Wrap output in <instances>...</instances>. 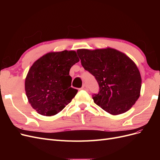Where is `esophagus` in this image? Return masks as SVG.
I'll list each match as a JSON object with an SVG mask.
<instances>
[{
	"label": "esophagus",
	"instance_id": "esophagus-1",
	"mask_svg": "<svg viewBox=\"0 0 160 160\" xmlns=\"http://www.w3.org/2000/svg\"><path fill=\"white\" fill-rule=\"evenodd\" d=\"M81 89L83 90H88V86H87L86 85H83V87L81 88Z\"/></svg>",
	"mask_w": 160,
	"mask_h": 160
}]
</instances>
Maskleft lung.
<instances>
[{
  "mask_svg": "<svg viewBox=\"0 0 160 160\" xmlns=\"http://www.w3.org/2000/svg\"><path fill=\"white\" fill-rule=\"evenodd\" d=\"M82 66L98 82L99 92L94 103L116 115L132 108L140 95L142 77L135 62L125 53L112 48L78 49Z\"/></svg>",
  "mask_w": 160,
  "mask_h": 160,
  "instance_id": "left-lung-1",
  "label": "left lung"
}]
</instances>
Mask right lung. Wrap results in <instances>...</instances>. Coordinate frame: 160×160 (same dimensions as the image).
I'll use <instances>...</instances> for the list:
<instances>
[{
    "mask_svg": "<svg viewBox=\"0 0 160 160\" xmlns=\"http://www.w3.org/2000/svg\"><path fill=\"white\" fill-rule=\"evenodd\" d=\"M79 61L75 51L50 52L37 59L28 70L25 83L27 99L38 113H59L77 93L71 88V67Z\"/></svg>",
    "mask_w": 160,
    "mask_h": 160,
    "instance_id": "obj_1",
    "label": "right lung"
}]
</instances>
